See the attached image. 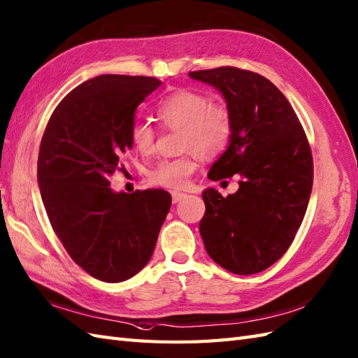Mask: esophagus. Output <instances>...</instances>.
Masks as SVG:
<instances>
[{"mask_svg": "<svg viewBox=\"0 0 358 358\" xmlns=\"http://www.w3.org/2000/svg\"><path fill=\"white\" fill-rule=\"evenodd\" d=\"M187 195L186 194H182V192H172V201L173 203H180L181 201V199H185Z\"/></svg>", "mask_w": 358, "mask_h": 358, "instance_id": "34e87169", "label": "esophagus"}]
</instances>
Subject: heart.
Returning <instances> with one entry per match:
<instances>
[{
	"label": "heart",
	"mask_w": 358,
	"mask_h": 358,
	"mask_svg": "<svg viewBox=\"0 0 358 358\" xmlns=\"http://www.w3.org/2000/svg\"><path fill=\"white\" fill-rule=\"evenodd\" d=\"M159 122L168 129L181 131L182 151H195L204 159L222 152L231 137L229 110L198 91L180 90L172 93L155 108ZM131 143L138 152L148 154L154 149L155 132L145 122H136L129 131ZM196 169L195 154L189 152L178 159H166L149 171L148 178L155 186L182 189Z\"/></svg>",
	"instance_id": "b5f03b06"
}]
</instances>
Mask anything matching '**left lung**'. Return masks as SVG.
<instances>
[{
	"instance_id": "1",
	"label": "left lung",
	"mask_w": 358,
	"mask_h": 358,
	"mask_svg": "<svg viewBox=\"0 0 358 358\" xmlns=\"http://www.w3.org/2000/svg\"><path fill=\"white\" fill-rule=\"evenodd\" d=\"M189 76L217 88L231 119L229 146L209 178L241 177L226 198L215 189L203 192L206 252L235 274L259 273L280 259L303 221L313 189L311 148L292 105L267 78L236 66Z\"/></svg>"
}]
</instances>
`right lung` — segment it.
I'll list each match as a JSON object with an SVG mask.
<instances>
[{
  "label": "right lung",
  "instance_id": "right-lung-1",
  "mask_svg": "<svg viewBox=\"0 0 358 358\" xmlns=\"http://www.w3.org/2000/svg\"><path fill=\"white\" fill-rule=\"evenodd\" d=\"M162 85L146 76L102 74L56 106L41 140L38 185L56 236L80 268L123 282L151 259L171 194L114 192L110 177L132 148L137 106Z\"/></svg>",
  "mask_w": 358,
  "mask_h": 358
}]
</instances>
